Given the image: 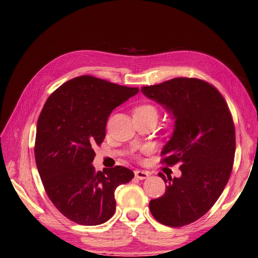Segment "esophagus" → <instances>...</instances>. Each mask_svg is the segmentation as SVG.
<instances>
[{"mask_svg": "<svg viewBox=\"0 0 258 258\" xmlns=\"http://www.w3.org/2000/svg\"><path fill=\"white\" fill-rule=\"evenodd\" d=\"M149 175L150 174H149L147 171H141V170L135 171V176L139 180H145V179H147V177H149Z\"/></svg>", "mask_w": 258, "mask_h": 258, "instance_id": "34e87169", "label": "esophagus"}]
</instances>
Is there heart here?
<instances>
[{"label": "heart", "instance_id": "1", "mask_svg": "<svg viewBox=\"0 0 258 258\" xmlns=\"http://www.w3.org/2000/svg\"><path fill=\"white\" fill-rule=\"evenodd\" d=\"M135 116H141V114H154V116H158V111L156 107L152 105H140L136 108L134 110Z\"/></svg>", "mask_w": 258, "mask_h": 258}]
</instances>
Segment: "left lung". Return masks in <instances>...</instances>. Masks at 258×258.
I'll return each instance as SVG.
<instances>
[{
	"label": "left lung",
	"mask_w": 258,
	"mask_h": 258,
	"mask_svg": "<svg viewBox=\"0 0 258 258\" xmlns=\"http://www.w3.org/2000/svg\"><path fill=\"white\" fill-rule=\"evenodd\" d=\"M142 94L172 113L174 131L161 151V163H181V176L159 173L167 183L161 198L149 203L158 222L180 227L213 207L232 172L235 127L225 99L199 78L179 77L145 86Z\"/></svg>",
	"instance_id": "8db88e82"
}]
</instances>
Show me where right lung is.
Instances as JSON below:
<instances>
[{
  "label": "right lung",
  "instance_id": "add662e5",
  "mask_svg": "<svg viewBox=\"0 0 258 258\" xmlns=\"http://www.w3.org/2000/svg\"><path fill=\"white\" fill-rule=\"evenodd\" d=\"M138 91L84 75L62 84L45 102L37 120L35 161L49 200L68 220L99 225L116 211L114 190L135 174L120 165L96 172L93 147L104 141L111 111Z\"/></svg>",
  "mask_w": 258,
  "mask_h": 258
}]
</instances>
